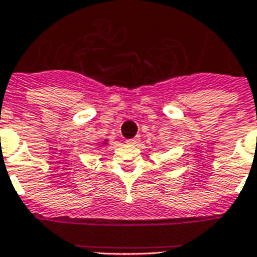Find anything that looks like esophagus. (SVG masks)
I'll list each match as a JSON object with an SVG mask.
<instances>
[{
    "label": "esophagus",
    "mask_w": 257,
    "mask_h": 257,
    "mask_svg": "<svg viewBox=\"0 0 257 257\" xmlns=\"http://www.w3.org/2000/svg\"><path fill=\"white\" fill-rule=\"evenodd\" d=\"M138 141H139L138 137H135V138H133V139H127L126 143L127 145H135V143H138Z\"/></svg>",
    "instance_id": "esophagus-1"
}]
</instances>
